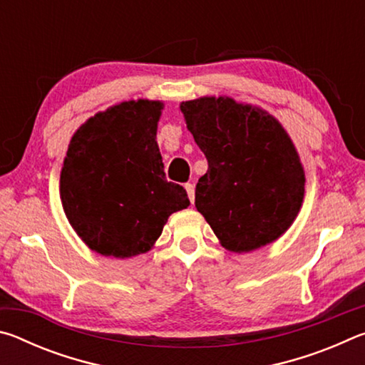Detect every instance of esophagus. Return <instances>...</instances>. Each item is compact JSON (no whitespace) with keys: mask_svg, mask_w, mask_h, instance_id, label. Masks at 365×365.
<instances>
[{"mask_svg":"<svg viewBox=\"0 0 365 365\" xmlns=\"http://www.w3.org/2000/svg\"><path fill=\"white\" fill-rule=\"evenodd\" d=\"M185 190H187V193H188L190 202L193 205V202H195V185L193 183H185Z\"/></svg>","mask_w":365,"mask_h":365,"instance_id":"obj_1","label":"esophagus"}]
</instances>
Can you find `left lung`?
I'll return each instance as SVG.
<instances>
[{
  "label": "left lung",
  "mask_w": 365,
  "mask_h": 365,
  "mask_svg": "<svg viewBox=\"0 0 365 365\" xmlns=\"http://www.w3.org/2000/svg\"><path fill=\"white\" fill-rule=\"evenodd\" d=\"M180 110L209 164L195 206L219 243L230 252H251L279 240L298 217L306 183L282 123L228 96L182 101Z\"/></svg>",
  "instance_id": "8db88e82"
}]
</instances>
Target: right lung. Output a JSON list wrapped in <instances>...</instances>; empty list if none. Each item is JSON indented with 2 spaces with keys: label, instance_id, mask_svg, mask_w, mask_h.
<instances>
[{
  "label": "right lung",
  "instance_id": "obj_1",
  "mask_svg": "<svg viewBox=\"0 0 365 365\" xmlns=\"http://www.w3.org/2000/svg\"><path fill=\"white\" fill-rule=\"evenodd\" d=\"M163 109V101H123L72 135L61 169V202L78 238L98 255H143L169 215L190 206L185 188L165 180L156 141Z\"/></svg>",
  "mask_w": 365,
  "mask_h": 365
}]
</instances>
